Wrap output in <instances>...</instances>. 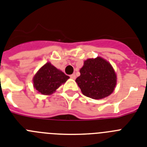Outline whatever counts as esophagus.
<instances>
[{
    "mask_svg": "<svg viewBox=\"0 0 147 147\" xmlns=\"http://www.w3.org/2000/svg\"><path fill=\"white\" fill-rule=\"evenodd\" d=\"M70 78H71L72 79H75L76 78V75H75V74H72V75H70Z\"/></svg>",
    "mask_w": 147,
    "mask_h": 147,
    "instance_id": "34e87169",
    "label": "esophagus"
}]
</instances>
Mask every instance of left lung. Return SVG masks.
Segmentation results:
<instances>
[{"instance_id": "1", "label": "left lung", "mask_w": 147, "mask_h": 147, "mask_svg": "<svg viewBox=\"0 0 147 147\" xmlns=\"http://www.w3.org/2000/svg\"><path fill=\"white\" fill-rule=\"evenodd\" d=\"M81 75L75 80L83 95L93 99H102L113 92L117 76L112 65L100 57L84 61Z\"/></svg>"}]
</instances>
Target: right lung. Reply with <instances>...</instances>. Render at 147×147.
I'll return each instance as SVG.
<instances>
[{
  "instance_id": "add662e5",
  "label": "right lung",
  "mask_w": 147,
  "mask_h": 147,
  "mask_svg": "<svg viewBox=\"0 0 147 147\" xmlns=\"http://www.w3.org/2000/svg\"><path fill=\"white\" fill-rule=\"evenodd\" d=\"M69 78L51 63L43 65L33 78V86L42 95H51Z\"/></svg>"
}]
</instances>
